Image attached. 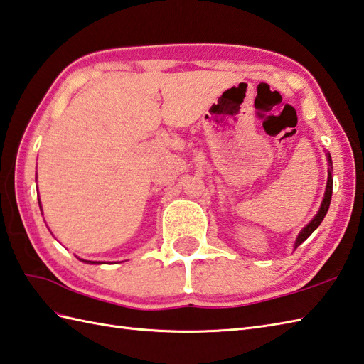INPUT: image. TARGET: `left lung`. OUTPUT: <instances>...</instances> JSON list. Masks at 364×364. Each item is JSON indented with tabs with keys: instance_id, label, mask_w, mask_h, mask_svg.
<instances>
[{
	"instance_id": "obj_1",
	"label": "left lung",
	"mask_w": 364,
	"mask_h": 364,
	"mask_svg": "<svg viewBox=\"0 0 364 364\" xmlns=\"http://www.w3.org/2000/svg\"><path fill=\"white\" fill-rule=\"evenodd\" d=\"M327 161H328V166H332V158L331 155H327ZM332 167L328 168V175H327V186H326V193H324V198H323V203H321V208L318 210V214L314 217V220H311L304 230L299 232L296 242H294V250H296L299 245L306 240L309 235L314 232L316 228L321 225V222L324 220V217L327 214L328 210V206H331V200H332V188H333V180H332Z\"/></svg>"
}]
</instances>
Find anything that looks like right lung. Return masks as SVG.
Instances as JSON below:
<instances>
[{"instance_id":"1","label":"right lung","mask_w":364,"mask_h":364,"mask_svg":"<svg viewBox=\"0 0 364 364\" xmlns=\"http://www.w3.org/2000/svg\"><path fill=\"white\" fill-rule=\"evenodd\" d=\"M83 262H88V264H96V262H90V260H83ZM97 264H99V262H97Z\"/></svg>"}]
</instances>
